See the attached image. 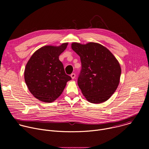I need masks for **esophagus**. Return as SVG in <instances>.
Instances as JSON below:
<instances>
[{"label":"esophagus","mask_w":149,"mask_h":149,"mask_svg":"<svg viewBox=\"0 0 149 149\" xmlns=\"http://www.w3.org/2000/svg\"><path fill=\"white\" fill-rule=\"evenodd\" d=\"M71 77L72 79H74L75 77V73H72V74H71Z\"/></svg>","instance_id":"1"}]
</instances>
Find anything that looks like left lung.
Returning <instances> with one entry per match:
<instances>
[{
  "instance_id": "8db88e82",
  "label": "left lung",
  "mask_w": 149,
  "mask_h": 149,
  "mask_svg": "<svg viewBox=\"0 0 149 149\" xmlns=\"http://www.w3.org/2000/svg\"><path fill=\"white\" fill-rule=\"evenodd\" d=\"M71 47L80 56L78 85L82 94L92 103L107 101L120 82L121 70L118 61L107 48L94 42L86 45L74 42Z\"/></svg>"
}]
</instances>
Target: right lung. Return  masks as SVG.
<instances>
[{
    "label": "right lung",
    "instance_id": "right-lung-1",
    "mask_svg": "<svg viewBox=\"0 0 149 149\" xmlns=\"http://www.w3.org/2000/svg\"><path fill=\"white\" fill-rule=\"evenodd\" d=\"M68 43L59 47L45 46L38 49L28 61L25 81L31 94L39 100L51 102L62 94L71 77L65 72L59 59Z\"/></svg>",
    "mask_w": 149,
    "mask_h": 149
}]
</instances>
